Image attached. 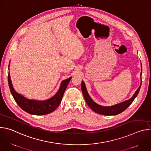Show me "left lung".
I'll return each mask as SVG.
<instances>
[{
  "instance_id": "8db88e82",
  "label": "left lung",
  "mask_w": 151,
  "mask_h": 151,
  "mask_svg": "<svg viewBox=\"0 0 151 151\" xmlns=\"http://www.w3.org/2000/svg\"><path fill=\"white\" fill-rule=\"evenodd\" d=\"M141 75H142V72L140 74V76H141ZM140 87H141V84L140 85V87H139V88L136 90V91L133 96V97L129 100H127L122 103H120L111 106H103L97 104L91 99V98L90 97V96H89L87 92L84 82L82 81L81 83V89H82L83 97L85 99L86 103H87L89 107L94 112L103 115H116L124 111L127 107L133 103L134 99L137 97L140 91Z\"/></svg>"
}]
</instances>
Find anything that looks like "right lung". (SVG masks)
<instances>
[{"label": "right lung", "mask_w": 151, "mask_h": 151, "mask_svg": "<svg viewBox=\"0 0 151 151\" xmlns=\"http://www.w3.org/2000/svg\"><path fill=\"white\" fill-rule=\"evenodd\" d=\"M71 78L72 77L61 82L58 91L53 97L46 100L38 101L28 99L17 93L13 88L9 73H8V84L11 93L17 104L25 112L35 115L48 114L54 112L57 108L61 101L64 93L65 91Z\"/></svg>", "instance_id": "right-lung-1"}]
</instances>
